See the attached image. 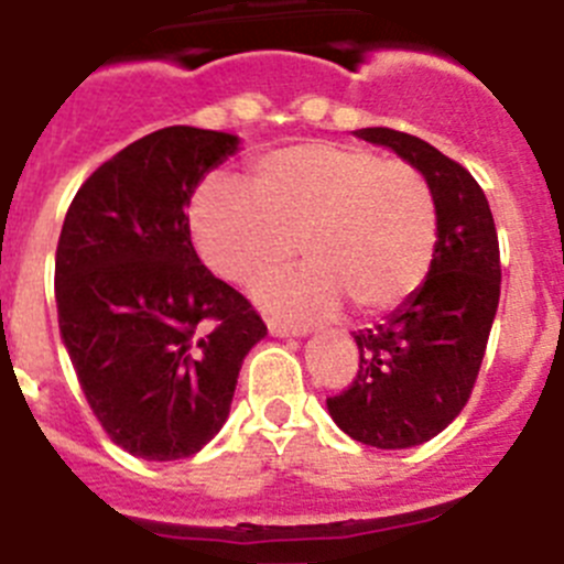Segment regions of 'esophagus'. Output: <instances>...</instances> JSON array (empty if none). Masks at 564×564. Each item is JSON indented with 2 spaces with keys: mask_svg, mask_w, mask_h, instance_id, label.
Returning a JSON list of instances; mask_svg holds the SVG:
<instances>
[{
  "mask_svg": "<svg viewBox=\"0 0 564 564\" xmlns=\"http://www.w3.org/2000/svg\"><path fill=\"white\" fill-rule=\"evenodd\" d=\"M268 330H271V336H279V338H288V336H305V327H293V325H285V322H268Z\"/></svg>",
  "mask_w": 564,
  "mask_h": 564,
  "instance_id": "1",
  "label": "esophagus"
}]
</instances>
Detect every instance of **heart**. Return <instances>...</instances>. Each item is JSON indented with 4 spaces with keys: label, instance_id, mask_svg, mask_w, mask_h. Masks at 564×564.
Instances as JSON below:
<instances>
[{
    "label": "heart",
    "instance_id": "b5f03b06",
    "mask_svg": "<svg viewBox=\"0 0 564 564\" xmlns=\"http://www.w3.org/2000/svg\"><path fill=\"white\" fill-rule=\"evenodd\" d=\"M188 217L203 262L234 285L285 265L296 239L305 265L257 291L291 318L330 316L341 299L358 316L395 311L421 288L437 246L430 181L361 143L276 149L251 166V188L214 174Z\"/></svg>",
    "mask_w": 564,
    "mask_h": 564
}]
</instances>
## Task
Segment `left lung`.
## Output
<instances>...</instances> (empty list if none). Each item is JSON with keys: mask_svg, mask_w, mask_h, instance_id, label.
I'll use <instances>...</instances> for the list:
<instances>
[{"mask_svg": "<svg viewBox=\"0 0 564 564\" xmlns=\"http://www.w3.org/2000/svg\"><path fill=\"white\" fill-rule=\"evenodd\" d=\"M352 134L392 149L430 181L437 246L421 288L381 325L352 333L358 376L327 398V412L352 441L412 449L460 415L477 381L500 305L497 228L475 177L432 143L387 127Z\"/></svg>", "mask_w": 564, "mask_h": 564, "instance_id": "1", "label": "left lung"}]
</instances>
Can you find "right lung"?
<instances>
[{"label":"right lung","instance_id":"right-lung-1","mask_svg":"<svg viewBox=\"0 0 564 564\" xmlns=\"http://www.w3.org/2000/svg\"><path fill=\"white\" fill-rule=\"evenodd\" d=\"M237 134L166 127L78 188L56 248L58 330L87 403L129 455L181 460L223 430L268 327L192 246L186 208Z\"/></svg>","mask_w":564,"mask_h":564}]
</instances>
